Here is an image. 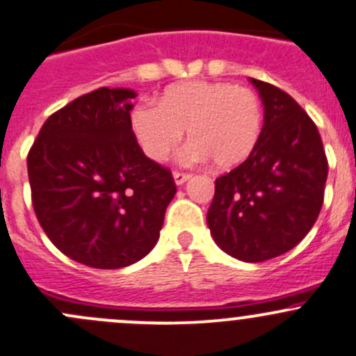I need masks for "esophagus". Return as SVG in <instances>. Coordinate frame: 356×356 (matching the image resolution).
<instances>
[{
	"mask_svg": "<svg viewBox=\"0 0 356 356\" xmlns=\"http://www.w3.org/2000/svg\"><path fill=\"white\" fill-rule=\"evenodd\" d=\"M189 177H191V174H188V172H181V170L174 172V181H175V184H177V186L184 184V182L188 181Z\"/></svg>",
	"mask_w": 356,
	"mask_h": 356,
	"instance_id": "34e87169",
	"label": "esophagus"
}]
</instances>
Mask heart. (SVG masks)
I'll list each match as a JSON object with an SVG mask.
<instances>
[{
  "label": "heart",
  "mask_w": 356,
  "mask_h": 356,
  "mask_svg": "<svg viewBox=\"0 0 356 356\" xmlns=\"http://www.w3.org/2000/svg\"><path fill=\"white\" fill-rule=\"evenodd\" d=\"M132 131L146 156L163 161L188 129L193 160L211 158L218 168L241 165L258 146L264 108L253 89L232 82L188 81L170 86L158 98L136 106Z\"/></svg>",
  "instance_id": "heart-1"
}]
</instances>
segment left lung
Masks as SVG:
<instances>
[{
  "label": "left lung",
  "mask_w": 356,
  "mask_h": 356,
  "mask_svg": "<svg viewBox=\"0 0 356 356\" xmlns=\"http://www.w3.org/2000/svg\"><path fill=\"white\" fill-rule=\"evenodd\" d=\"M250 81L264 103L260 143L215 181L207 224L225 253L254 264L293 250L314 227L324 203L327 156L317 125L288 92Z\"/></svg>",
  "instance_id": "left-lung-1"
}]
</instances>
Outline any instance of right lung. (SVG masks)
<instances>
[{
  "instance_id": "add662e5",
  "label": "right lung",
  "mask_w": 356,
  "mask_h": 356,
  "mask_svg": "<svg viewBox=\"0 0 356 356\" xmlns=\"http://www.w3.org/2000/svg\"><path fill=\"white\" fill-rule=\"evenodd\" d=\"M131 89L99 88L48 117L27 155L32 207L63 254L95 268L136 264L160 238L172 172L132 132Z\"/></svg>"
}]
</instances>
